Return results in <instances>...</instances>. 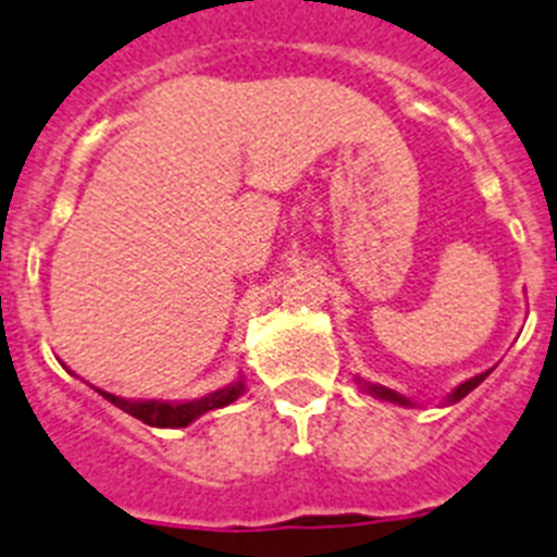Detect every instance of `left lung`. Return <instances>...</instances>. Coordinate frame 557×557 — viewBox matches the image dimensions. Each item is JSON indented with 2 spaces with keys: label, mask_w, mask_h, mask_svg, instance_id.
<instances>
[{
  "label": "left lung",
  "mask_w": 557,
  "mask_h": 557,
  "mask_svg": "<svg viewBox=\"0 0 557 557\" xmlns=\"http://www.w3.org/2000/svg\"><path fill=\"white\" fill-rule=\"evenodd\" d=\"M487 379V372H480V375H473V379H468L466 384H459L457 389H454L451 395H448V404H457V400L466 398L471 389H476V386L482 384V381ZM367 393L372 395V398H381V400H393V404H400V406H409V398H404V395L393 393V389H386V386H379V384H364Z\"/></svg>",
  "instance_id": "1"
}]
</instances>
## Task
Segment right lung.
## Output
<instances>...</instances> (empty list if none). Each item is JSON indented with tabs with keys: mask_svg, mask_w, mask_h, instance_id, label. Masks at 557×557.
I'll return each mask as SVG.
<instances>
[{
	"mask_svg": "<svg viewBox=\"0 0 557 557\" xmlns=\"http://www.w3.org/2000/svg\"><path fill=\"white\" fill-rule=\"evenodd\" d=\"M100 393V389H98ZM106 400L128 412L132 418L143 420L148 425H157V429H182V425L193 423L196 418H201L205 412L212 409H221V406L232 404L244 395V381H235V384L224 386V389H215V393L205 395V398L187 400V404H162V400H125L111 393H100Z\"/></svg>",
	"mask_w": 557,
	"mask_h": 557,
	"instance_id": "add662e5",
	"label": "right lung"
}]
</instances>
